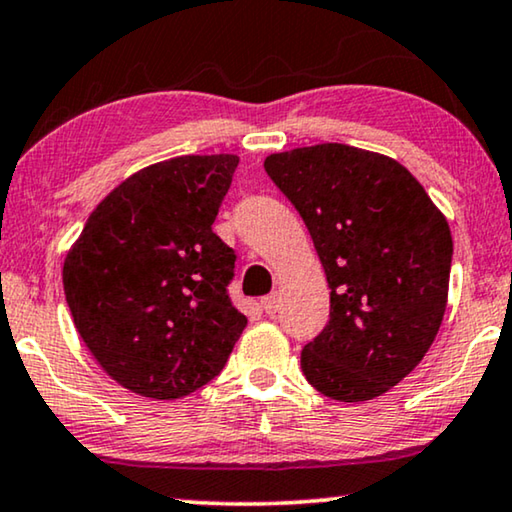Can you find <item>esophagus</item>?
<instances>
[{"instance_id":"esophagus-1","label":"esophagus","mask_w":512,"mask_h":512,"mask_svg":"<svg viewBox=\"0 0 512 512\" xmlns=\"http://www.w3.org/2000/svg\"><path fill=\"white\" fill-rule=\"evenodd\" d=\"M262 308H264L266 315H276V312L280 310V296H278V294L264 296V299H262Z\"/></svg>"}]
</instances>
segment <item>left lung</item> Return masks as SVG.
Returning a JSON list of instances; mask_svg holds the SVG:
<instances>
[{
    "label": "left lung",
    "instance_id": "1",
    "mask_svg": "<svg viewBox=\"0 0 512 512\" xmlns=\"http://www.w3.org/2000/svg\"><path fill=\"white\" fill-rule=\"evenodd\" d=\"M264 170L301 213L331 289L324 331L301 352L331 400L386 393L423 361L444 319L453 239L398 160L326 142L271 154Z\"/></svg>",
    "mask_w": 512,
    "mask_h": 512
}]
</instances>
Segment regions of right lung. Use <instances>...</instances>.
<instances>
[{"instance_id": "obj_1", "label": "right lung", "mask_w": 512, "mask_h": 512, "mask_svg": "<svg viewBox=\"0 0 512 512\" xmlns=\"http://www.w3.org/2000/svg\"><path fill=\"white\" fill-rule=\"evenodd\" d=\"M239 158L144 167L91 213L64 262L75 329L108 375L177 400L220 375L248 319L234 308L236 255L211 230Z\"/></svg>"}]
</instances>
